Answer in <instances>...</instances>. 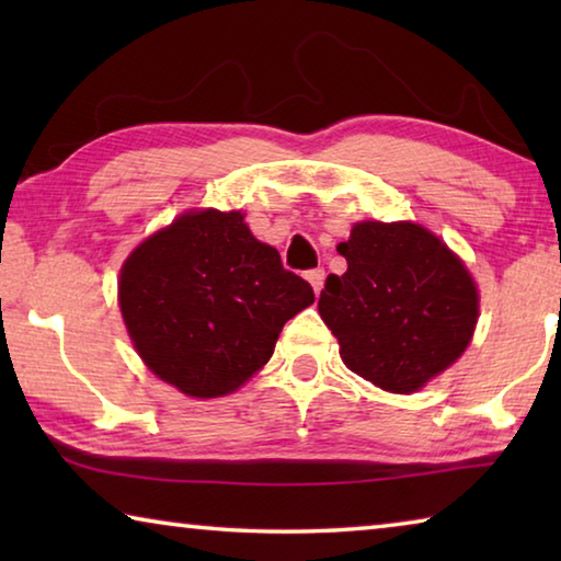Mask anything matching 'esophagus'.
Listing matches in <instances>:
<instances>
[{"mask_svg":"<svg viewBox=\"0 0 561 561\" xmlns=\"http://www.w3.org/2000/svg\"><path fill=\"white\" fill-rule=\"evenodd\" d=\"M324 277H327V272L321 270V267L307 272V279H309V284H311V289H314V294H319L321 287H324Z\"/></svg>","mask_w":561,"mask_h":561,"instance_id":"obj_1","label":"esophagus"}]
</instances>
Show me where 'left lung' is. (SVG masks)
Listing matches in <instances>:
<instances>
[{
    "label": "left lung",
    "mask_w": 561,
    "mask_h": 561,
    "mask_svg": "<svg viewBox=\"0 0 561 561\" xmlns=\"http://www.w3.org/2000/svg\"><path fill=\"white\" fill-rule=\"evenodd\" d=\"M348 270L329 274L319 314L351 371L391 393H415L453 366L478 324L470 272L415 222H356L339 242Z\"/></svg>",
    "instance_id": "obj_1"
}]
</instances>
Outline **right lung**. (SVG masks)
I'll return each instance as SVG.
<instances>
[{
	"label": "right lung",
	"mask_w": 561,
	"mask_h": 561,
	"mask_svg": "<svg viewBox=\"0 0 561 561\" xmlns=\"http://www.w3.org/2000/svg\"><path fill=\"white\" fill-rule=\"evenodd\" d=\"M314 301L242 213L180 215L123 262L118 304L146 366L193 398L240 388L274 354L282 327Z\"/></svg>",
	"instance_id": "obj_1"
}]
</instances>
